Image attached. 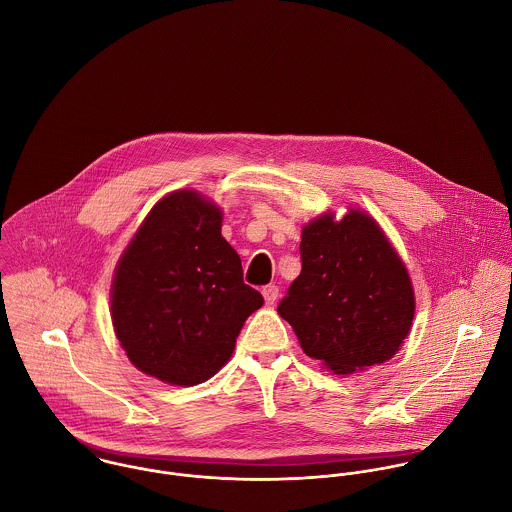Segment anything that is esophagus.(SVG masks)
Segmentation results:
<instances>
[{
  "label": "esophagus",
  "mask_w": 512,
  "mask_h": 512,
  "mask_svg": "<svg viewBox=\"0 0 512 512\" xmlns=\"http://www.w3.org/2000/svg\"><path fill=\"white\" fill-rule=\"evenodd\" d=\"M262 295H264V301H266V305H274V303L278 301L280 290H278V286H266V288L262 290Z\"/></svg>",
  "instance_id": "34e87169"
}]
</instances>
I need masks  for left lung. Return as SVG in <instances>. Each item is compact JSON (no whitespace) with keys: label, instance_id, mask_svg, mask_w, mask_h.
<instances>
[{"label":"left lung","instance_id":"8db88e82","mask_svg":"<svg viewBox=\"0 0 512 512\" xmlns=\"http://www.w3.org/2000/svg\"><path fill=\"white\" fill-rule=\"evenodd\" d=\"M301 274L278 313L303 353L335 374L390 361L412 329L414 288L378 222L361 209L301 230Z\"/></svg>","mask_w":512,"mask_h":512}]
</instances>
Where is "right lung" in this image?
<instances>
[{
	"mask_svg": "<svg viewBox=\"0 0 512 512\" xmlns=\"http://www.w3.org/2000/svg\"><path fill=\"white\" fill-rule=\"evenodd\" d=\"M222 211L191 189L153 205L112 282V323L130 363L175 386H195L230 359L264 297L242 280L222 238Z\"/></svg>",
	"mask_w": 512,
	"mask_h": 512,
	"instance_id": "right-lung-1",
	"label": "right lung"
}]
</instances>
